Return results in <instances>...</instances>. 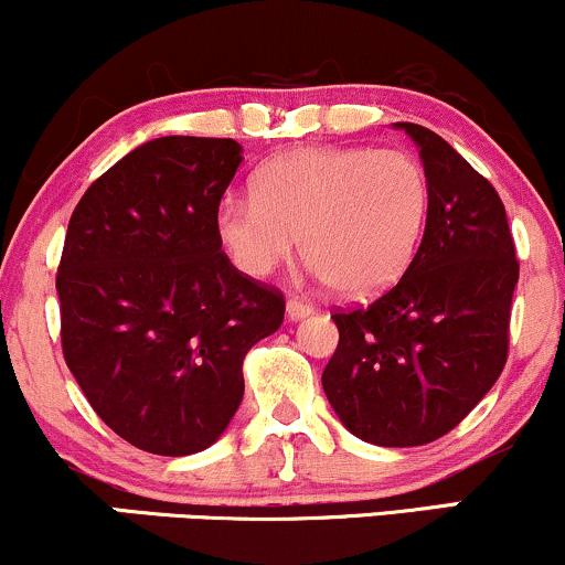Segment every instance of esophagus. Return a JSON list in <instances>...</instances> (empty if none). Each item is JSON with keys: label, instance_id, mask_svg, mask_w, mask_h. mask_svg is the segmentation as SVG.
I'll return each mask as SVG.
<instances>
[{"label": "esophagus", "instance_id": "obj_1", "mask_svg": "<svg viewBox=\"0 0 565 565\" xmlns=\"http://www.w3.org/2000/svg\"><path fill=\"white\" fill-rule=\"evenodd\" d=\"M313 302H308V300H300V297H289L287 300V316L291 321H300V319H305V316H310L313 313Z\"/></svg>", "mask_w": 565, "mask_h": 565}]
</instances>
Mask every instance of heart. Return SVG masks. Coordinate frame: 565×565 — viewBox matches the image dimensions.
I'll return each instance as SVG.
<instances>
[{
    "instance_id": "1",
    "label": "heart",
    "mask_w": 565,
    "mask_h": 565,
    "mask_svg": "<svg viewBox=\"0 0 565 565\" xmlns=\"http://www.w3.org/2000/svg\"><path fill=\"white\" fill-rule=\"evenodd\" d=\"M252 185L255 196H225L215 217L236 268L274 274L300 238L310 274L350 297L404 274L430 204L425 167L398 148H295L260 167Z\"/></svg>"
}]
</instances>
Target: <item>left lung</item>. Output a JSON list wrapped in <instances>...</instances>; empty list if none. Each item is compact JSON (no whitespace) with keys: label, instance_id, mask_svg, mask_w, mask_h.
Instances as JSON below:
<instances>
[{"label":"left lung","instance_id":"left-lung-1","mask_svg":"<svg viewBox=\"0 0 565 565\" xmlns=\"http://www.w3.org/2000/svg\"><path fill=\"white\" fill-rule=\"evenodd\" d=\"M417 142L430 204L406 274L372 305L337 310L329 404L374 446H423L454 430L508 361L515 244L494 185L433 129L398 121Z\"/></svg>","mask_w":565,"mask_h":565}]
</instances>
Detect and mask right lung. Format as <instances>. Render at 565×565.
I'll return each instance as SVG.
<instances>
[{"label":"right lung","mask_w":565,"mask_h":565,"mask_svg":"<svg viewBox=\"0 0 565 565\" xmlns=\"http://www.w3.org/2000/svg\"><path fill=\"white\" fill-rule=\"evenodd\" d=\"M238 164L231 138L148 140L68 220L63 359L97 417L142 451L215 444L242 404L244 355L284 321L281 291L233 268L217 236Z\"/></svg>","instance_id":"1"}]
</instances>
